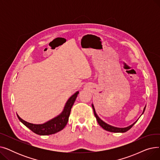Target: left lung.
<instances>
[{"label": "left lung", "instance_id": "obj_1", "mask_svg": "<svg viewBox=\"0 0 160 160\" xmlns=\"http://www.w3.org/2000/svg\"><path fill=\"white\" fill-rule=\"evenodd\" d=\"M92 108H93V109L94 115H95V116L96 117L97 121L98 123L99 124V125L102 128H104V130H106V131H108V132H115V133H124V132H127L128 130H129L133 127V126L134 125V124H135L138 121V120H137L135 122H133L132 124L129 126V127H126V128H117V127H113V126H111L110 124L106 123L105 122H104L102 120H101V119L99 118V117L97 115V113L95 112V108H94L93 104H92ZM145 108H146V106L144 108V110H143V112H142V113H143L144 112H145Z\"/></svg>", "mask_w": 160, "mask_h": 160}]
</instances>
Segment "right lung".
<instances>
[{"mask_svg": "<svg viewBox=\"0 0 160 160\" xmlns=\"http://www.w3.org/2000/svg\"><path fill=\"white\" fill-rule=\"evenodd\" d=\"M79 92L77 91L72 95L65 104L63 112L55 118L47 121V122L41 124H35L28 122L22 119L21 117L18 115L19 121L26 126L27 128L31 130L33 132L40 136H47L51 135V134L56 133L58 132L63 130L66 126L69 120V117L71 113V108L75 102V100L77 97Z\"/></svg>", "mask_w": 160, "mask_h": 160, "instance_id": "1", "label": "right lung"}]
</instances>
